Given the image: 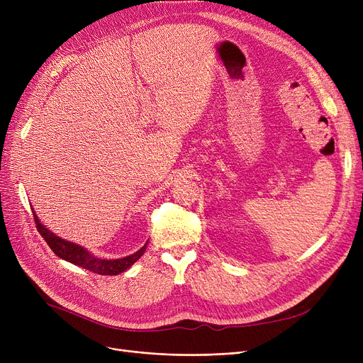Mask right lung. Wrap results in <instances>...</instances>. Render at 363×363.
<instances>
[{"instance_id":"obj_1","label":"right lung","mask_w":363,"mask_h":363,"mask_svg":"<svg viewBox=\"0 0 363 363\" xmlns=\"http://www.w3.org/2000/svg\"><path fill=\"white\" fill-rule=\"evenodd\" d=\"M33 219H35V223H36L38 233L43 235V238L50 245V249L57 256L62 257L63 260H67V262L76 264V266H81V268H84L86 271L99 274V275H118V274H122L123 271L130 268V266L143 256V253L145 252L147 242H148L147 241L137 253H133L130 256H126V257H122V259H108V260L107 259H100L97 256L91 255L86 249H84L82 245L74 244V242L67 241V240H63L60 237H57L50 230H47V228L40 222V219H38L35 212H33Z\"/></svg>"}]
</instances>
